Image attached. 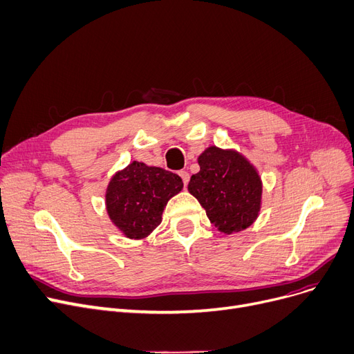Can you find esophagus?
<instances>
[{"label":"esophagus","instance_id":"1","mask_svg":"<svg viewBox=\"0 0 354 354\" xmlns=\"http://www.w3.org/2000/svg\"><path fill=\"white\" fill-rule=\"evenodd\" d=\"M178 176L181 177V180H183V183H184V186H187V183H189V180H190V174H189L187 171L181 170V171H178Z\"/></svg>","mask_w":354,"mask_h":354}]
</instances>
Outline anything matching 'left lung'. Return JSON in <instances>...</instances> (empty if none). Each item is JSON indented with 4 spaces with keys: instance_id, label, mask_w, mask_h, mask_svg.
Returning <instances> with one entry per match:
<instances>
[{
    "instance_id": "1",
    "label": "left lung",
    "mask_w": 354,
    "mask_h": 354,
    "mask_svg": "<svg viewBox=\"0 0 354 354\" xmlns=\"http://www.w3.org/2000/svg\"><path fill=\"white\" fill-rule=\"evenodd\" d=\"M200 171L189 192L203 206L210 223L230 234L249 227L261 210L262 181L248 158L234 149L209 147L198 156Z\"/></svg>"
}]
</instances>
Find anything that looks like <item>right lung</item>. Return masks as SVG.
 <instances>
[{
  "mask_svg": "<svg viewBox=\"0 0 354 354\" xmlns=\"http://www.w3.org/2000/svg\"><path fill=\"white\" fill-rule=\"evenodd\" d=\"M181 189L183 181L177 174L132 161L108 184V216L127 238L144 239L161 223L168 200Z\"/></svg>",
  "mask_w": 354,
  "mask_h": 354,
  "instance_id": "1",
  "label": "right lung"
}]
</instances>
